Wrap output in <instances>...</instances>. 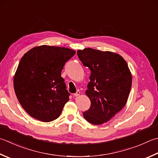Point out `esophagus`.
Returning a JSON list of instances; mask_svg holds the SVG:
<instances>
[{"instance_id": "obj_1", "label": "esophagus", "mask_w": 158, "mask_h": 158, "mask_svg": "<svg viewBox=\"0 0 158 158\" xmlns=\"http://www.w3.org/2000/svg\"><path fill=\"white\" fill-rule=\"evenodd\" d=\"M80 94H81V92H80L78 90V91H77L76 93L74 94L73 96H74V97H78V96H79Z\"/></svg>"}]
</instances>
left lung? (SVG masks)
Listing matches in <instances>:
<instances>
[{
  "label": "left lung",
  "mask_w": 158,
  "mask_h": 158,
  "mask_svg": "<svg viewBox=\"0 0 158 158\" xmlns=\"http://www.w3.org/2000/svg\"><path fill=\"white\" fill-rule=\"evenodd\" d=\"M77 55L91 72L85 91L91 106L83 115L92 124H103L125 106L132 83L130 70L115 52L87 48L77 51Z\"/></svg>",
  "instance_id": "obj_1"
}]
</instances>
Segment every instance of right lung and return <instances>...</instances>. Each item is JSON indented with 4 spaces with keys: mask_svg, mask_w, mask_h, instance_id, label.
Instances as JSON below:
<instances>
[{
    "mask_svg": "<svg viewBox=\"0 0 158 158\" xmlns=\"http://www.w3.org/2000/svg\"><path fill=\"white\" fill-rule=\"evenodd\" d=\"M75 53L68 48L42 45L21 58L14 78V90L22 107L33 118L51 122L60 116L70 96L61 73Z\"/></svg>",
    "mask_w": 158,
    "mask_h": 158,
    "instance_id": "1",
    "label": "right lung"
}]
</instances>
